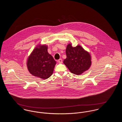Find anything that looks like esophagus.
Returning a JSON list of instances; mask_svg holds the SVG:
<instances>
[{"label":"esophagus","mask_w":122,"mask_h":122,"mask_svg":"<svg viewBox=\"0 0 122 122\" xmlns=\"http://www.w3.org/2000/svg\"><path fill=\"white\" fill-rule=\"evenodd\" d=\"M58 63L59 64H62V59H59L58 60Z\"/></svg>","instance_id":"34e87169"}]
</instances>
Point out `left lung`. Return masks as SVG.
<instances>
[{
	"label": "left lung",
	"mask_w": 122,
	"mask_h": 122,
	"mask_svg": "<svg viewBox=\"0 0 122 122\" xmlns=\"http://www.w3.org/2000/svg\"><path fill=\"white\" fill-rule=\"evenodd\" d=\"M69 43L66 49L67 58L64 63L70 72L80 75L90 69L92 65V57L90 53L81 45L76 47Z\"/></svg>",
	"instance_id": "8db88e82"
}]
</instances>
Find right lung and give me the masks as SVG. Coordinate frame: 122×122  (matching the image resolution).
<instances>
[{
	"mask_svg": "<svg viewBox=\"0 0 122 122\" xmlns=\"http://www.w3.org/2000/svg\"><path fill=\"white\" fill-rule=\"evenodd\" d=\"M48 46L39 44L27 58L26 65L32 76L46 80L52 75L56 62L47 52Z\"/></svg>",
	"mask_w": 122,
	"mask_h": 122,
	"instance_id": "add662e5",
	"label": "right lung"
}]
</instances>
